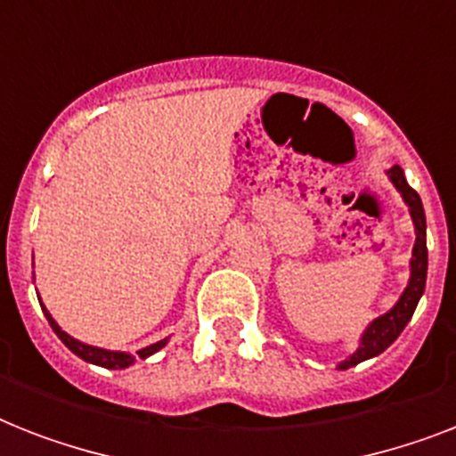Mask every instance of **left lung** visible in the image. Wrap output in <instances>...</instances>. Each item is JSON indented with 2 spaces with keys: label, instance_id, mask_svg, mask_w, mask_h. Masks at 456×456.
Returning <instances> with one entry per match:
<instances>
[{
  "label": "left lung",
  "instance_id": "obj_1",
  "mask_svg": "<svg viewBox=\"0 0 456 456\" xmlns=\"http://www.w3.org/2000/svg\"><path fill=\"white\" fill-rule=\"evenodd\" d=\"M390 179L393 184L397 186V191L403 193L404 203L410 206L411 220H414V229H417V243H414V253H411V277L410 284L404 289V293L400 296L397 305L390 312H386L383 317L374 319L369 329L362 336V343L357 347V353L346 360L343 364H338V369H350L360 362L369 360V357H376L381 354L386 347L393 343V340L403 333V329L407 326V322L411 319L414 310H417V303L421 298V293L426 289V270H428V250H426V215L424 206H421V199L419 193L407 184L404 179V172L400 165L390 167Z\"/></svg>",
  "mask_w": 456,
  "mask_h": 456
}]
</instances>
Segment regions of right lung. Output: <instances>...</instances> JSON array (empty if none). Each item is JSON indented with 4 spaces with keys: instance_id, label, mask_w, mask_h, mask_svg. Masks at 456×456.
Returning <instances> with one entry per match:
<instances>
[{
    "instance_id": "right-lung-1",
    "label": "right lung",
    "mask_w": 456,
    "mask_h": 456,
    "mask_svg": "<svg viewBox=\"0 0 456 456\" xmlns=\"http://www.w3.org/2000/svg\"><path fill=\"white\" fill-rule=\"evenodd\" d=\"M46 314V319H49V324H52L53 333L59 336L63 343H66V347H70L77 357H82L85 362H92V364H99V367H106V369H123V367H130L132 362H134V357H130V354L125 353H110V350H102V347H92V346H85V343H80V340H75L73 336H68L66 331H61V326L56 324L52 319V314L46 312V307H42ZM165 346V340H160V343H153V346L144 347V350H139V357L144 360V357H149V354L158 353L160 347Z\"/></svg>"
}]
</instances>
